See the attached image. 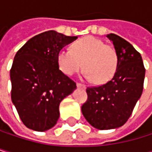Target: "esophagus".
Masks as SVG:
<instances>
[{
    "mask_svg": "<svg viewBox=\"0 0 152 152\" xmlns=\"http://www.w3.org/2000/svg\"><path fill=\"white\" fill-rule=\"evenodd\" d=\"M77 86L79 87V88H86V86L83 84H80V83H77Z\"/></svg>",
    "mask_w": 152,
    "mask_h": 152,
    "instance_id": "obj_1",
    "label": "esophagus"
}]
</instances>
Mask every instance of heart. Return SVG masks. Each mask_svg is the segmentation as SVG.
Wrapping results in <instances>:
<instances>
[{
    "label": "heart",
    "instance_id": "b5f03b06",
    "mask_svg": "<svg viewBox=\"0 0 152 152\" xmlns=\"http://www.w3.org/2000/svg\"><path fill=\"white\" fill-rule=\"evenodd\" d=\"M60 70L66 75H73L84 66V77L96 84H105L111 79L118 68L117 52L102 40L84 37L72 45L71 50H61L57 55Z\"/></svg>",
    "mask_w": 152,
    "mask_h": 152
}]
</instances>
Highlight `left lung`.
I'll list each match as a JSON object with an SVG mask.
<instances>
[{"mask_svg":"<svg viewBox=\"0 0 152 152\" xmlns=\"http://www.w3.org/2000/svg\"><path fill=\"white\" fill-rule=\"evenodd\" d=\"M118 55V68L113 78L96 87H87V100L82 106L83 116L97 129L123 126L140 99L145 77L141 56L129 42L109 34Z\"/></svg>","mask_w":152,"mask_h":152,"instance_id":"8db88e82","label":"left lung"}]
</instances>
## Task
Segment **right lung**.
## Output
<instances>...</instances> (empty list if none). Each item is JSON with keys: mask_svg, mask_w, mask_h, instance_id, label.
<instances>
[{"mask_svg": "<svg viewBox=\"0 0 152 152\" xmlns=\"http://www.w3.org/2000/svg\"><path fill=\"white\" fill-rule=\"evenodd\" d=\"M77 38L51 30L28 40L16 53L10 71L11 96L28 129L53 128L59 118L60 102L77 88L57 64L59 51Z\"/></svg>", "mask_w": 152, "mask_h": 152, "instance_id": "obj_1", "label": "right lung"}]
</instances>
